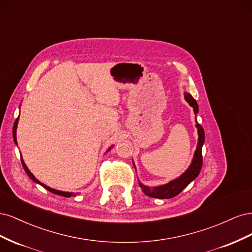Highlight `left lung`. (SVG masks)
I'll return each instance as SVG.
<instances>
[{
  "label": "left lung",
  "instance_id": "1",
  "mask_svg": "<svg viewBox=\"0 0 252 252\" xmlns=\"http://www.w3.org/2000/svg\"><path fill=\"white\" fill-rule=\"evenodd\" d=\"M185 100L189 103V105L191 106V107H193L194 113L196 114L197 111H199V106H197V103L192 97V95L188 93H185ZM196 127H197V132H199V142H197V147L194 152L192 163L190 165L189 168L183 173L180 178L175 179L169 182L168 184L163 185V186L148 187V186L140 184L145 194L151 197H157V199H171V197L178 195L183 189L188 186L190 182H192L197 175H199L203 165L202 147L205 141V133H204L203 127L197 123V122H196Z\"/></svg>",
  "mask_w": 252,
  "mask_h": 252
}]
</instances>
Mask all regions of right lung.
<instances>
[{
  "mask_svg": "<svg viewBox=\"0 0 252 252\" xmlns=\"http://www.w3.org/2000/svg\"><path fill=\"white\" fill-rule=\"evenodd\" d=\"M20 117V116H19ZM19 117H18V119L16 120V122H14V125H13V140H14V142L17 143V136H16V131H17V126H18V121H19ZM109 150V149H108ZM21 162H22V165H23V167H24V169H25V171H26V173L28 174V177L32 179L33 182H35V183H37V184H40V185H42L44 188H46L48 191H50V192H52V193H56V194H59V195H62V196H65V197H70V196H72V195H75V193H72V192H65V191H60V190H56V189H53V188H50V187H48V186H46V185H44V184H42V183L40 182V181H37L35 178H34V175L29 171V169L27 168V166L25 165V163H24V161H23V159L21 158Z\"/></svg>",
  "mask_w": 252,
  "mask_h": 252,
  "instance_id": "add662e5",
  "label": "right lung"
}]
</instances>
